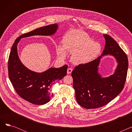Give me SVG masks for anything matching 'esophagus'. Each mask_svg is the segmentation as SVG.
Instances as JSON below:
<instances>
[{"mask_svg": "<svg viewBox=\"0 0 132 132\" xmlns=\"http://www.w3.org/2000/svg\"><path fill=\"white\" fill-rule=\"evenodd\" d=\"M72 71H73V69H72V68H69L67 69V74H71V73H72Z\"/></svg>", "mask_w": 132, "mask_h": 132, "instance_id": "esophagus-1", "label": "esophagus"}]
</instances>
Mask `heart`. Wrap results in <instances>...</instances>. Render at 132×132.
Listing matches in <instances>:
<instances>
[{
  "mask_svg": "<svg viewBox=\"0 0 132 132\" xmlns=\"http://www.w3.org/2000/svg\"><path fill=\"white\" fill-rule=\"evenodd\" d=\"M64 45L57 46L59 57L64 58L67 51L72 54V61L75 64H85L94 59L101 51V45L94 42L83 31L72 30L67 33L63 39Z\"/></svg>",
  "mask_w": 132,
  "mask_h": 132,
  "instance_id": "obj_1",
  "label": "heart"
}]
</instances>
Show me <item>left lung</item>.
Masks as SVG:
<instances>
[{
	"instance_id": "left-lung-1",
	"label": "left lung",
	"mask_w": 132,
	"mask_h": 132,
	"mask_svg": "<svg viewBox=\"0 0 132 132\" xmlns=\"http://www.w3.org/2000/svg\"><path fill=\"white\" fill-rule=\"evenodd\" d=\"M105 45L102 55H112L118 63L114 73L101 78L98 66L101 56L85 64H79L72 72L75 98L85 109H96L107 104L122 90L126 80L128 62L126 54L108 35H103Z\"/></svg>"
}]
</instances>
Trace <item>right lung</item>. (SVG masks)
Here are the masks:
<instances>
[{
	"instance_id": "add662e5",
	"label": "right lung",
	"mask_w": 132,
	"mask_h": 132,
	"mask_svg": "<svg viewBox=\"0 0 132 132\" xmlns=\"http://www.w3.org/2000/svg\"><path fill=\"white\" fill-rule=\"evenodd\" d=\"M57 24L40 27L18 37L14 43L8 61L9 76L16 93L24 100L34 104L43 105L51 100V88L55 81L67 75V65L58 68H50L43 73H36L26 68L20 61L17 44L21 38L34 35H51L56 31Z\"/></svg>"
}]
</instances>
